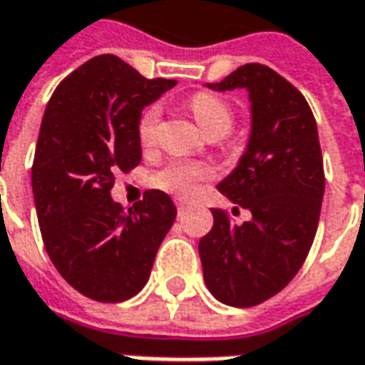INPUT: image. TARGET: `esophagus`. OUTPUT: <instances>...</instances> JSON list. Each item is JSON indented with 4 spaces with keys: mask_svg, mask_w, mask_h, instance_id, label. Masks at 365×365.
Wrapping results in <instances>:
<instances>
[{
    "mask_svg": "<svg viewBox=\"0 0 365 365\" xmlns=\"http://www.w3.org/2000/svg\"><path fill=\"white\" fill-rule=\"evenodd\" d=\"M175 202H177V209H178V212H182L185 211V209H187L188 207V202L185 199H177L175 200Z\"/></svg>",
    "mask_w": 365,
    "mask_h": 365,
    "instance_id": "obj_1",
    "label": "esophagus"
}]
</instances>
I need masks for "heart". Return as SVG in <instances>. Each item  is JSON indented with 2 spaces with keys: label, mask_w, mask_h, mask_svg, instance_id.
<instances>
[{
  "label": "heart",
  "mask_w": 365,
  "mask_h": 365,
  "mask_svg": "<svg viewBox=\"0 0 365 365\" xmlns=\"http://www.w3.org/2000/svg\"><path fill=\"white\" fill-rule=\"evenodd\" d=\"M188 108L195 120L207 134H227L233 126V110L222 98L199 92L188 100ZM160 120L158 106H148L138 118V140L150 146L156 138V128ZM212 177L211 166L197 160H173L153 177L154 187L173 192L177 197H190L199 190L200 182Z\"/></svg>",
  "instance_id": "b5f03b06"
}]
</instances>
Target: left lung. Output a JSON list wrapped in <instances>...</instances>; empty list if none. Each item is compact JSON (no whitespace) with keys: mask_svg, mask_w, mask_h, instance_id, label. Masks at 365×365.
<instances>
[{"mask_svg":"<svg viewBox=\"0 0 365 365\" xmlns=\"http://www.w3.org/2000/svg\"><path fill=\"white\" fill-rule=\"evenodd\" d=\"M207 86L249 92L245 153L217 187L251 219L235 225L212 209V229L199 241L202 275L215 299L253 307L295 277L314 243L325 188L317 124L302 92L263 63Z\"/></svg>","mask_w":365,"mask_h":365,"instance_id":"8db88e82","label":"left lung"}]
</instances>
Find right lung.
Wrapping results in <instances>:
<instances>
[{"label":"right lung","instance_id":"obj_1","mask_svg":"<svg viewBox=\"0 0 365 365\" xmlns=\"http://www.w3.org/2000/svg\"><path fill=\"white\" fill-rule=\"evenodd\" d=\"M175 84L104 53L63 78L46 106L31 166L41 239L53 267L90 299L134 297L175 222L163 190H146L128 211L110 197L116 173L140 165L143 108Z\"/></svg>","mask_w":365,"mask_h":365}]
</instances>
